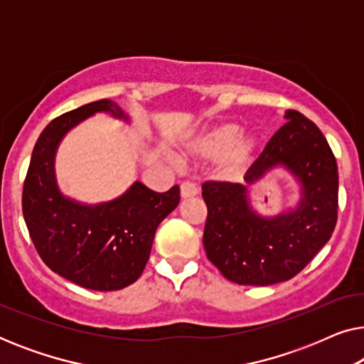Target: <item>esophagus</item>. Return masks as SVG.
Returning a JSON list of instances; mask_svg holds the SVG:
<instances>
[{"label": "esophagus", "instance_id": "obj_1", "mask_svg": "<svg viewBox=\"0 0 364 364\" xmlns=\"http://www.w3.org/2000/svg\"><path fill=\"white\" fill-rule=\"evenodd\" d=\"M197 192H198V188H197L196 183H192V182H182L181 183V196L183 198L196 197Z\"/></svg>", "mask_w": 364, "mask_h": 364}]
</instances>
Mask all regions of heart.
Here are the masks:
<instances>
[{
	"label": "heart",
	"mask_w": 364,
	"mask_h": 364,
	"mask_svg": "<svg viewBox=\"0 0 364 364\" xmlns=\"http://www.w3.org/2000/svg\"><path fill=\"white\" fill-rule=\"evenodd\" d=\"M240 134V127L233 122H223L208 129L192 144L191 151L200 157H220V171L225 177H235L250 162L258 147V137L253 134Z\"/></svg>",
	"instance_id": "obj_1"
}]
</instances>
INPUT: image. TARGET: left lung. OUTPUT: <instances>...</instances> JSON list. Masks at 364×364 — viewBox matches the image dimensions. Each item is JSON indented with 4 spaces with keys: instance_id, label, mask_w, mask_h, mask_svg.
I'll use <instances>...</instances> for the list:
<instances>
[{
    "instance_id": "left-lung-1",
    "label": "left lung",
    "mask_w": 364,
    "mask_h": 364,
    "mask_svg": "<svg viewBox=\"0 0 364 364\" xmlns=\"http://www.w3.org/2000/svg\"><path fill=\"white\" fill-rule=\"evenodd\" d=\"M273 134L245 173V186L207 181L203 247L227 280L267 287L298 275L331 238L338 218V166L320 129L298 111ZM287 166L302 183L295 211L262 218L252 210L246 187L270 168Z\"/></svg>"
}]
</instances>
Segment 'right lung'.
<instances>
[{"mask_svg": "<svg viewBox=\"0 0 364 364\" xmlns=\"http://www.w3.org/2000/svg\"><path fill=\"white\" fill-rule=\"evenodd\" d=\"M96 112L127 116L109 99L86 104L51 121L33 149L23 186V215L39 257L79 287L114 291L142 275L154 235L181 202V188L154 192L141 182L116 200L84 205L59 192L54 154L69 129Z\"/></svg>", "mask_w": 364, "mask_h": 364, "instance_id": "obj_1", "label": "right lung"}]
</instances>
